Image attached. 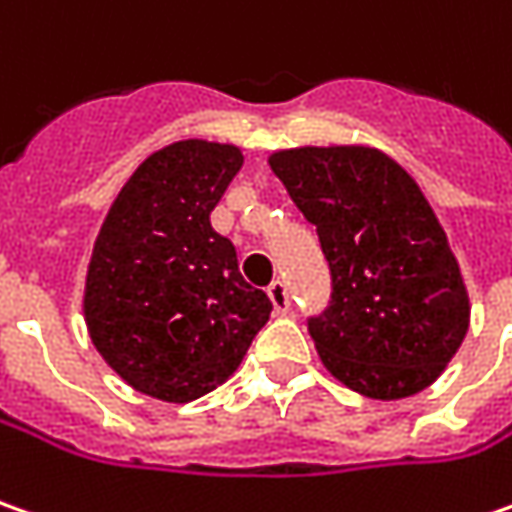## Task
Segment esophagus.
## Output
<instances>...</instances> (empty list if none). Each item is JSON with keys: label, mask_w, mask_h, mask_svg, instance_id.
I'll return each mask as SVG.
<instances>
[{"label": "esophagus", "mask_w": 512, "mask_h": 512, "mask_svg": "<svg viewBox=\"0 0 512 512\" xmlns=\"http://www.w3.org/2000/svg\"><path fill=\"white\" fill-rule=\"evenodd\" d=\"M266 291H269V297H272L274 311H277V314H289L291 303H289V289H286V283H283V280H272Z\"/></svg>", "instance_id": "obj_1"}]
</instances>
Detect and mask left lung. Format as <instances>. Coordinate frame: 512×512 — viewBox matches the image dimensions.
<instances>
[{"mask_svg": "<svg viewBox=\"0 0 512 512\" xmlns=\"http://www.w3.org/2000/svg\"><path fill=\"white\" fill-rule=\"evenodd\" d=\"M269 167L331 269L328 309L309 320L331 377L371 399L425 391L465 340L470 300L422 189L374 147L280 150Z\"/></svg>", "mask_w": 512, "mask_h": 512, "instance_id": "8db88e82", "label": "left lung"}]
</instances>
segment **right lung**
Instances as JSON below:
<instances>
[{
  "label": "right lung",
  "instance_id": "1",
  "mask_svg": "<svg viewBox=\"0 0 512 512\" xmlns=\"http://www.w3.org/2000/svg\"><path fill=\"white\" fill-rule=\"evenodd\" d=\"M240 167L232 144L175 141L135 169L101 223L84 320L104 362L147 397L181 405L215 391L272 314L209 221Z\"/></svg>",
  "mask_w": 512,
  "mask_h": 512
}]
</instances>
